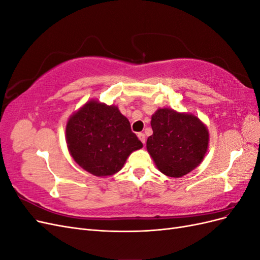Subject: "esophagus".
<instances>
[{
  "mask_svg": "<svg viewBox=\"0 0 260 260\" xmlns=\"http://www.w3.org/2000/svg\"><path fill=\"white\" fill-rule=\"evenodd\" d=\"M138 138H139V140L141 141V142H142L143 144L145 143V135H144V133H138Z\"/></svg>",
  "mask_w": 260,
  "mask_h": 260,
  "instance_id": "esophagus-1",
  "label": "esophagus"
}]
</instances>
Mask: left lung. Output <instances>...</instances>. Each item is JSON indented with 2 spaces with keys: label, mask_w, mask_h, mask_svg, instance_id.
<instances>
[{
  "label": "left lung",
  "mask_w": 260,
  "mask_h": 260,
  "mask_svg": "<svg viewBox=\"0 0 260 260\" xmlns=\"http://www.w3.org/2000/svg\"><path fill=\"white\" fill-rule=\"evenodd\" d=\"M151 125L153 135L147 139L146 149L161 174L183 177L203 161L209 132L198 116L158 108L152 115Z\"/></svg>",
  "instance_id": "8db88e82"
}]
</instances>
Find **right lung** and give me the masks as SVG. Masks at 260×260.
Returning a JSON list of instances; mask_svg holds the SVG:
<instances>
[{
	"mask_svg": "<svg viewBox=\"0 0 260 260\" xmlns=\"http://www.w3.org/2000/svg\"><path fill=\"white\" fill-rule=\"evenodd\" d=\"M66 143L74 160L96 177L117 174L130 154L143 147L116 105L94 99L69 117Z\"/></svg>",
	"mask_w": 260,
	"mask_h": 260,
	"instance_id": "1",
	"label": "right lung"
}]
</instances>
